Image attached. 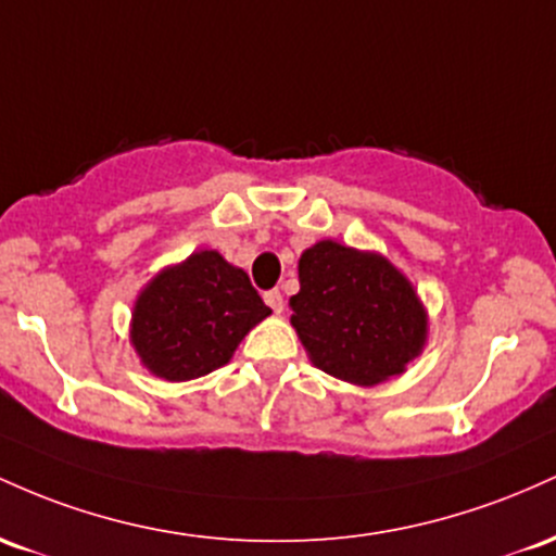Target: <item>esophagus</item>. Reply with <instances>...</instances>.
<instances>
[{"label": "esophagus", "instance_id": "obj_1", "mask_svg": "<svg viewBox=\"0 0 556 556\" xmlns=\"http://www.w3.org/2000/svg\"><path fill=\"white\" fill-rule=\"evenodd\" d=\"M265 304H267V307H270L273 312H276V315H280V312H283V307H286V302H283V294H280L278 289H273V291H265Z\"/></svg>", "mask_w": 556, "mask_h": 556}]
</instances>
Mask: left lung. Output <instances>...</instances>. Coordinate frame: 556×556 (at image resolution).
Returning a JSON list of instances; mask_svg holds the SVG:
<instances>
[{
	"label": "left lung",
	"instance_id": "8db88e82",
	"mask_svg": "<svg viewBox=\"0 0 556 556\" xmlns=\"http://www.w3.org/2000/svg\"><path fill=\"white\" fill-rule=\"evenodd\" d=\"M289 307L309 359L349 383L399 376L426 344V312L409 280L380 254L336 241L302 254Z\"/></svg>",
	"mask_w": 556,
	"mask_h": 556
}]
</instances>
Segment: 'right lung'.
Listing matches in <instances>:
<instances>
[{"label":"right lung","mask_w":556,"mask_h":556,"mask_svg":"<svg viewBox=\"0 0 556 556\" xmlns=\"http://www.w3.org/2000/svg\"><path fill=\"white\" fill-rule=\"evenodd\" d=\"M267 315L270 307L241 267L217 252H197L141 291L130 341L154 376L191 380L226 365Z\"/></svg>","instance_id":"1"}]
</instances>
